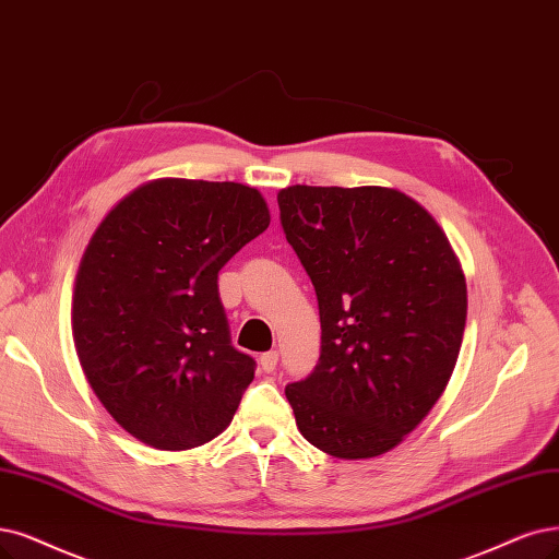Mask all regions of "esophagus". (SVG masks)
Listing matches in <instances>:
<instances>
[{
    "mask_svg": "<svg viewBox=\"0 0 559 559\" xmlns=\"http://www.w3.org/2000/svg\"><path fill=\"white\" fill-rule=\"evenodd\" d=\"M260 366H262L264 373H274L276 366H278V353H276V349H272V353H264L260 357Z\"/></svg>",
    "mask_w": 559,
    "mask_h": 559,
    "instance_id": "obj_1",
    "label": "esophagus"
}]
</instances>
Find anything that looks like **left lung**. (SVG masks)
Returning <instances> with one entry per match:
<instances>
[{"label":"left lung","mask_w":559,"mask_h":559,"mask_svg":"<svg viewBox=\"0 0 559 559\" xmlns=\"http://www.w3.org/2000/svg\"><path fill=\"white\" fill-rule=\"evenodd\" d=\"M285 239L311 276L320 361L285 386L301 436L329 456L376 459L438 403L456 368L467 285L438 221L386 186H287Z\"/></svg>","instance_id":"8db88e82"}]
</instances>
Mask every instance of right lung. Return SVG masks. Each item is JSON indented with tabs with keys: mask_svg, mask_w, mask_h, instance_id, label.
Listing matches in <instances>:
<instances>
[{
	"mask_svg": "<svg viewBox=\"0 0 559 559\" xmlns=\"http://www.w3.org/2000/svg\"><path fill=\"white\" fill-rule=\"evenodd\" d=\"M269 221L251 186L165 177L98 223L75 274L73 343L96 399L135 440L186 451L230 426L255 361L230 345L218 272Z\"/></svg>",
	"mask_w": 559,
	"mask_h": 559,
	"instance_id": "add662e5",
	"label": "right lung"
}]
</instances>
